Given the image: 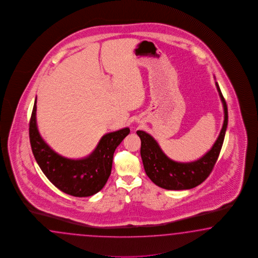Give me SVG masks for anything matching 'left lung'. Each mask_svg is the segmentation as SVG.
Returning a JSON list of instances; mask_svg holds the SVG:
<instances>
[{
	"instance_id": "obj_1",
	"label": "left lung",
	"mask_w": 258,
	"mask_h": 258,
	"mask_svg": "<svg viewBox=\"0 0 258 258\" xmlns=\"http://www.w3.org/2000/svg\"><path fill=\"white\" fill-rule=\"evenodd\" d=\"M215 84L224 106L225 119L217 140L201 158L189 163L173 161L165 155L151 135L144 131L137 132L141 140L140 154L146 174L159 187L166 190L191 189L201 184L212 171L224 143L228 122L226 102L218 83L215 82Z\"/></svg>"
}]
</instances>
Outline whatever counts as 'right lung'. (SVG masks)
Here are the masks:
<instances>
[{
    "instance_id": "right-lung-1",
    "label": "right lung",
    "mask_w": 258,
    "mask_h": 258,
    "mask_svg": "<svg viewBox=\"0 0 258 258\" xmlns=\"http://www.w3.org/2000/svg\"><path fill=\"white\" fill-rule=\"evenodd\" d=\"M36 99L30 119L29 135L33 156L54 186L77 198L91 197L103 189L111 174L113 154L129 135L128 127L105 135L93 153L82 159H68L54 152L41 138L36 125Z\"/></svg>"
}]
</instances>
